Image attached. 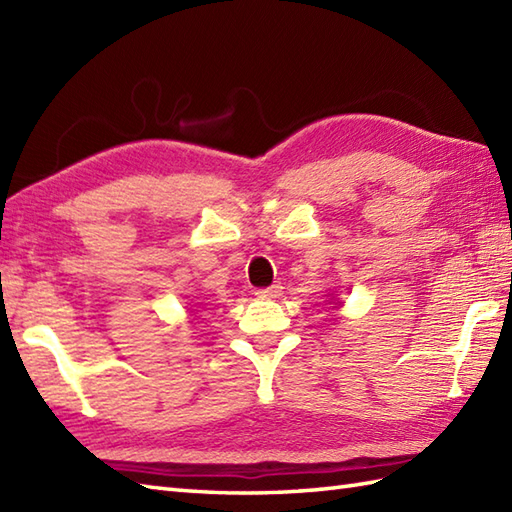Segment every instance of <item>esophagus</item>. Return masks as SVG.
<instances>
[{
	"mask_svg": "<svg viewBox=\"0 0 512 512\" xmlns=\"http://www.w3.org/2000/svg\"><path fill=\"white\" fill-rule=\"evenodd\" d=\"M281 292H284V286L273 284V286H268V288H259L255 295L259 299H277V297H281Z\"/></svg>",
	"mask_w": 512,
	"mask_h": 512,
	"instance_id": "1",
	"label": "esophagus"
}]
</instances>
